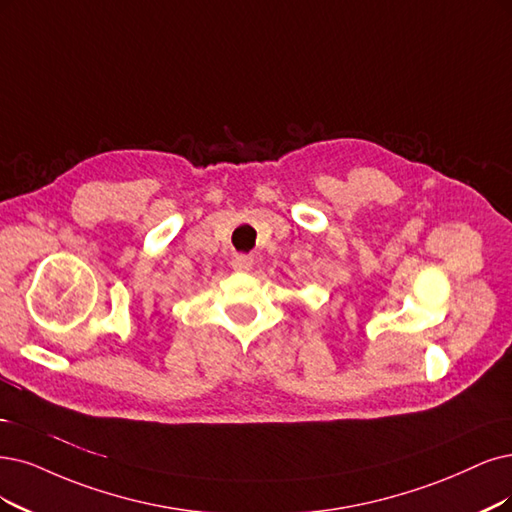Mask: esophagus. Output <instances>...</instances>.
<instances>
[{
    "instance_id": "1",
    "label": "esophagus",
    "mask_w": 512,
    "mask_h": 512,
    "mask_svg": "<svg viewBox=\"0 0 512 512\" xmlns=\"http://www.w3.org/2000/svg\"><path fill=\"white\" fill-rule=\"evenodd\" d=\"M253 263H255L253 255L236 253V255L232 257V268H234L236 272H249V270H253Z\"/></svg>"
}]
</instances>
